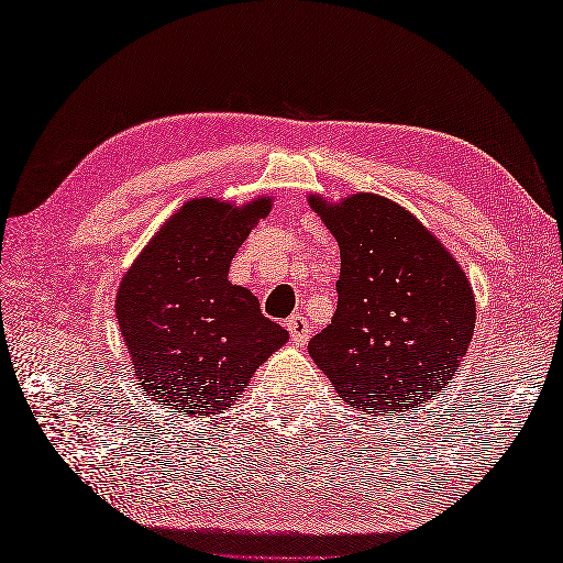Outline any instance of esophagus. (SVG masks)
<instances>
[{
	"mask_svg": "<svg viewBox=\"0 0 563 563\" xmlns=\"http://www.w3.org/2000/svg\"><path fill=\"white\" fill-rule=\"evenodd\" d=\"M285 327H288L290 339H292L295 345H305L307 339H309V331H312V327H309V321L302 314L288 317V321H285Z\"/></svg>",
	"mask_w": 563,
	"mask_h": 563,
	"instance_id": "obj_1",
	"label": "esophagus"
}]
</instances>
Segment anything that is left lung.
<instances>
[{
	"instance_id": "obj_1",
	"label": "left lung",
	"mask_w": 563,
	"mask_h": 563,
	"mask_svg": "<svg viewBox=\"0 0 563 563\" xmlns=\"http://www.w3.org/2000/svg\"><path fill=\"white\" fill-rule=\"evenodd\" d=\"M309 206L341 249L336 314L309 341V355L355 409H418L454 377L470 349V280L397 202L355 194L339 206L312 196Z\"/></svg>"
}]
</instances>
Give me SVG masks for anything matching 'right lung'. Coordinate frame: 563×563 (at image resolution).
I'll return each instance as SVG.
<instances>
[{
	"label": "right lung",
	"mask_w": 563,
	"mask_h": 563,
	"mask_svg": "<svg viewBox=\"0 0 563 563\" xmlns=\"http://www.w3.org/2000/svg\"><path fill=\"white\" fill-rule=\"evenodd\" d=\"M268 210L271 198L244 208L188 200L125 273L118 327L142 391L164 409L206 416L232 406L288 341L254 295L227 280L239 246Z\"/></svg>",
	"instance_id": "obj_1"
}]
</instances>
